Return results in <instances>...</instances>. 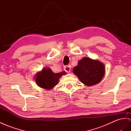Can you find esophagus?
I'll use <instances>...</instances> for the list:
<instances>
[{
    "label": "esophagus",
    "instance_id": "obj_1",
    "mask_svg": "<svg viewBox=\"0 0 131 131\" xmlns=\"http://www.w3.org/2000/svg\"><path fill=\"white\" fill-rule=\"evenodd\" d=\"M65 71L67 72H70L71 71V66L70 65H66L64 66Z\"/></svg>",
    "mask_w": 131,
    "mask_h": 131
}]
</instances>
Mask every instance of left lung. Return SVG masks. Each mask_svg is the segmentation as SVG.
<instances>
[{
    "label": "left lung",
    "mask_w": 131,
    "mask_h": 131,
    "mask_svg": "<svg viewBox=\"0 0 131 131\" xmlns=\"http://www.w3.org/2000/svg\"><path fill=\"white\" fill-rule=\"evenodd\" d=\"M73 72L83 84L91 86L101 81L105 75V69L103 63L98 60L85 57L73 68Z\"/></svg>",
    "instance_id": "obj_1"
}]
</instances>
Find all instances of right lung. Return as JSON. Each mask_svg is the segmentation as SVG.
<instances>
[{"mask_svg": "<svg viewBox=\"0 0 131 131\" xmlns=\"http://www.w3.org/2000/svg\"><path fill=\"white\" fill-rule=\"evenodd\" d=\"M65 74V72L53 73L51 70L43 68L41 71L38 72L35 76V81L39 87L45 89L50 90L58 84L59 78L62 75Z\"/></svg>", "mask_w": 131, "mask_h": 131, "instance_id": "add662e5", "label": "right lung"}]
</instances>
